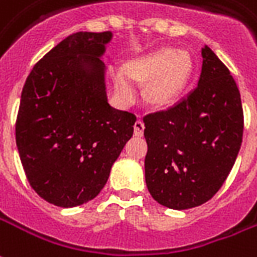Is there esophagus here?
<instances>
[{
	"label": "esophagus",
	"mask_w": 257,
	"mask_h": 257,
	"mask_svg": "<svg viewBox=\"0 0 257 257\" xmlns=\"http://www.w3.org/2000/svg\"><path fill=\"white\" fill-rule=\"evenodd\" d=\"M134 129H135V136H143V132H144V122L142 119H138L134 125Z\"/></svg>",
	"instance_id": "esophagus-1"
}]
</instances>
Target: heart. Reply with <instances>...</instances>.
<instances>
[{"label":"heart","instance_id":"heart-1","mask_svg":"<svg viewBox=\"0 0 257 257\" xmlns=\"http://www.w3.org/2000/svg\"><path fill=\"white\" fill-rule=\"evenodd\" d=\"M193 62L187 51L163 47L148 54L134 58L125 68L111 70L114 90L123 103L134 102L138 95L135 79L150 80L147 98L153 104L163 106L172 103L185 88L191 77Z\"/></svg>","mask_w":257,"mask_h":257}]
</instances>
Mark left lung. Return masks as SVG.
<instances>
[{"mask_svg": "<svg viewBox=\"0 0 257 257\" xmlns=\"http://www.w3.org/2000/svg\"><path fill=\"white\" fill-rule=\"evenodd\" d=\"M199 83L172 107L144 115V161L151 196L165 207L201 206L219 191L244 132L238 87L210 47L201 50Z\"/></svg>", "mask_w": 257, "mask_h": 257, "instance_id": "1", "label": "left lung"}]
</instances>
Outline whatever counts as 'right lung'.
Here are the masks:
<instances>
[{
	"instance_id": "obj_1",
	"label": "right lung",
	"mask_w": 257,
	"mask_h": 257,
	"mask_svg": "<svg viewBox=\"0 0 257 257\" xmlns=\"http://www.w3.org/2000/svg\"><path fill=\"white\" fill-rule=\"evenodd\" d=\"M111 32H76L39 60L23 87L16 144L30 185L58 207L98 196L134 135L136 115L111 107L99 57Z\"/></svg>"
}]
</instances>
